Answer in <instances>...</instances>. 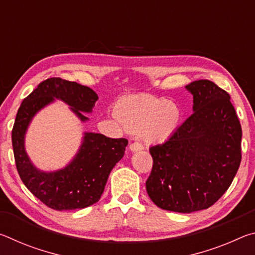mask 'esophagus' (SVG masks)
<instances>
[{"label":"esophagus","instance_id":"34e87169","mask_svg":"<svg viewBox=\"0 0 255 255\" xmlns=\"http://www.w3.org/2000/svg\"><path fill=\"white\" fill-rule=\"evenodd\" d=\"M129 148H130L131 152H137V150L144 149V145L138 143V141H133V143H131L130 146H129Z\"/></svg>","mask_w":255,"mask_h":255}]
</instances>
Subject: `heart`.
<instances>
[{"mask_svg":"<svg viewBox=\"0 0 255 255\" xmlns=\"http://www.w3.org/2000/svg\"><path fill=\"white\" fill-rule=\"evenodd\" d=\"M117 117L131 131L141 132L152 141L165 140L179 128L182 112L165 98L154 96L130 97L119 103Z\"/></svg>","mask_w":255,"mask_h":255,"instance_id":"heart-1","label":"heart"}]
</instances>
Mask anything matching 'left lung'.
Listing matches in <instances>:
<instances>
[{"instance_id":"1","label":"left lung","mask_w":255,"mask_h":255,"mask_svg":"<svg viewBox=\"0 0 255 255\" xmlns=\"http://www.w3.org/2000/svg\"><path fill=\"white\" fill-rule=\"evenodd\" d=\"M185 89L193 114L149 148L146 190L159 208L189 214L209 208L230 188L241 164L242 128L230 94L214 82L195 81Z\"/></svg>"}]
</instances>
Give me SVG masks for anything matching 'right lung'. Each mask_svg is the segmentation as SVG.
Segmentation results:
<instances>
[{"label":"right lung","instance_id":"right-lung-1","mask_svg":"<svg viewBox=\"0 0 255 255\" xmlns=\"http://www.w3.org/2000/svg\"><path fill=\"white\" fill-rule=\"evenodd\" d=\"M55 99L67 103L84 123L89 118L83 112L90 114L99 98L88 86L60 77L41 82L21 103L12 129L16 170L29 191L47 207L59 211L82 209L100 199L111 170L124 156L128 140L84 132L79 152L65 167L54 172L40 171L25 152L24 136L34 115Z\"/></svg>","mask_w":255,"mask_h":255}]
</instances>
